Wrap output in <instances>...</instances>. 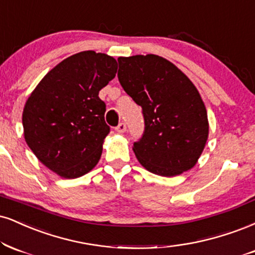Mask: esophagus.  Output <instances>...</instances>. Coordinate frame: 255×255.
<instances>
[{
  "label": "esophagus",
  "mask_w": 255,
  "mask_h": 255,
  "mask_svg": "<svg viewBox=\"0 0 255 255\" xmlns=\"http://www.w3.org/2000/svg\"><path fill=\"white\" fill-rule=\"evenodd\" d=\"M126 129H127V127H126V124H124V122H121V124L115 128V130L118 131V133H125Z\"/></svg>",
  "instance_id": "1"
}]
</instances>
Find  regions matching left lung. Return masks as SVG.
<instances>
[{"instance_id": "left-lung-1", "label": "left lung", "mask_w": 255, "mask_h": 255, "mask_svg": "<svg viewBox=\"0 0 255 255\" xmlns=\"http://www.w3.org/2000/svg\"><path fill=\"white\" fill-rule=\"evenodd\" d=\"M118 77L142 108L145 131L133 151L149 172L174 177L191 170L203 152L209 122L201 95L188 76L155 54L120 57Z\"/></svg>"}]
</instances>
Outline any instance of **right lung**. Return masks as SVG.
Wrapping results in <instances>:
<instances>
[{"label": "right lung", "mask_w": 255, "mask_h": 255, "mask_svg": "<svg viewBox=\"0 0 255 255\" xmlns=\"http://www.w3.org/2000/svg\"><path fill=\"white\" fill-rule=\"evenodd\" d=\"M116 71L118 63L108 54L79 52L47 72L26 101L24 140L58 176L78 178L97 165L110 131L98 93Z\"/></svg>", "instance_id": "1"}]
</instances>
